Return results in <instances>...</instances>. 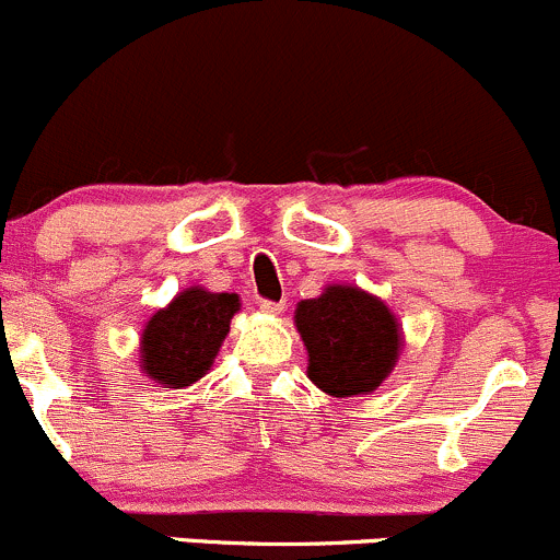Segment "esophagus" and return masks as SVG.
<instances>
[{
	"label": "esophagus",
	"instance_id": "34e87169",
	"mask_svg": "<svg viewBox=\"0 0 560 560\" xmlns=\"http://www.w3.org/2000/svg\"><path fill=\"white\" fill-rule=\"evenodd\" d=\"M260 308L265 311V314L276 316V314H281V311H284V300H279V303H273V300H260Z\"/></svg>",
	"mask_w": 560,
	"mask_h": 560
}]
</instances>
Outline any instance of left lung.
<instances>
[{
  "label": "left lung",
  "mask_w": 560,
  "mask_h": 560,
  "mask_svg": "<svg viewBox=\"0 0 560 560\" xmlns=\"http://www.w3.org/2000/svg\"><path fill=\"white\" fill-rule=\"evenodd\" d=\"M295 325L308 351V378L329 397L378 388L402 349V329L384 300L359 287L332 284L300 300Z\"/></svg>",
  "instance_id": "8db88e82"
}]
</instances>
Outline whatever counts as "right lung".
Segmentation results:
<instances>
[{"mask_svg":"<svg viewBox=\"0 0 560 560\" xmlns=\"http://www.w3.org/2000/svg\"><path fill=\"white\" fill-rule=\"evenodd\" d=\"M241 308L233 292L190 287L150 316L141 332V368L163 388L196 384L209 373L231 319Z\"/></svg>","mask_w":560,"mask_h":560,"instance_id":"1","label":"right lung"}]
</instances>
